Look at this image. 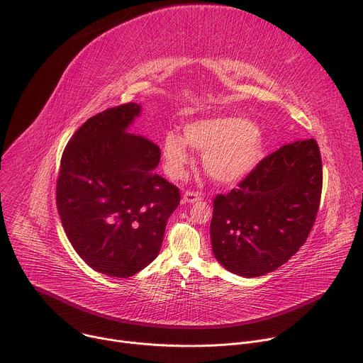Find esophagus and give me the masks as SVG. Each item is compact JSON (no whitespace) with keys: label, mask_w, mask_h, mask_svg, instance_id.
Here are the masks:
<instances>
[{"label":"esophagus","mask_w":363,"mask_h":363,"mask_svg":"<svg viewBox=\"0 0 363 363\" xmlns=\"http://www.w3.org/2000/svg\"><path fill=\"white\" fill-rule=\"evenodd\" d=\"M201 198H202V195H201L199 192H195V191H186V192L184 194V199H185L186 202H189V203L196 202V201H199Z\"/></svg>","instance_id":"1"}]
</instances>
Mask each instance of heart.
Here are the masks:
<instances>
[{"instance_id":"obj_1","label":"heart","mask_w":363,"mask_h":363,"mask_svg":"<svg viewBox=\"0 0 363 363\" xmlns=\"http://www.w3.org/2000/svg\"><path fill=\"white\" fill-rule=\"evenodd\" d=\"M189 146L203 153V167L220 184L242 179L262 160L264 139L260 130L240 116L198 119L184 128V136L169 130L162 139L165 169L172 178H184L192 158Z\"/></svg>"}]
</instances>
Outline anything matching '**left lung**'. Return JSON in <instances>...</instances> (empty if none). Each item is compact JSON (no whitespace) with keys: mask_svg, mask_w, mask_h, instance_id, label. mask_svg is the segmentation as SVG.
<instances>
[{"mask_svg":"<svg viewBox=\"0 0 363 363\" xmlns=\"http://www.w3.org/2000/svg\"><path fill=\"white\" fill-rule=\"evenodd\" d=\"M322 184L315 139L267 155L237 188L214 198L210 231L218 263L242 277L264 276L287 263L313 228Z\"/></svg>","mask_w":363,"mask_h":363,"instance_id":"obj_1","label":"left lung"}]
</instances>
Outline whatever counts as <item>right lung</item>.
I'll list each match as a JSON object with an SVG mask.
<instances>
[{"mask_svg":"<svg viewBox=\"0 0 363 363\" xmlns=\"http://www.w3.org/2000/svg\"><path fill=\"white\" fill-rule=\"evenodd\" d=\"M138 103L87 119L65 147L56 201L65 233L93 270L126 279L160 254L179 189L155 174L161 149L128 133Z\"/></svg>","mask_w":363,"mask_h":363,"instance_id":"1","label":"right lung"}]
</instances>
